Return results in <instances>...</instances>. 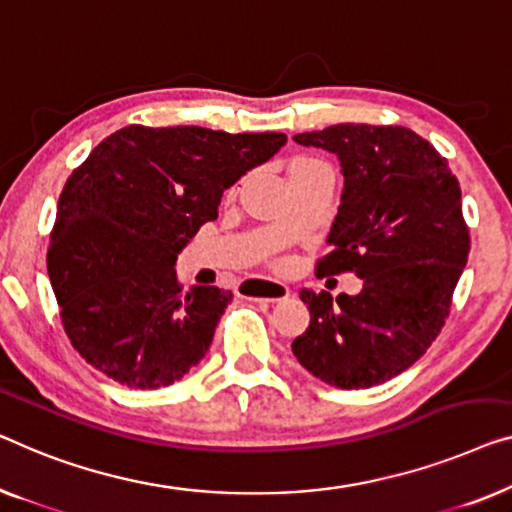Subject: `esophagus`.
Masks as SVG:
<instances>
[{
	"label": "esophagus",
	"instance_id": "34e87169",
	"mask_svg": "<svg viewBox=\"0 0 512 512\" xmlns=\"http://www.w3.org/2000/svg\"><path fill=\"white\" fill-rule=\"evenodd\" d=\"M244 298L249 300H265V302H277L291 295V288L286 284H277V281H265V279H249L240 286Z\"/></svg>",
	"mask_w": 512,
	"mask_h": 512
}]
</instances>
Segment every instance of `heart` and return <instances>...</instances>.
I'll use <instances>...</instances> for the list:
<instances>
[{"instance_id": "1", "label": "heart", "mask_w": 512, "mask_h": 512, "mask_svg": "<svg viewBox=\"0 0 512 512\" xmlns=\"http://www.w3.org/2000/svg\"><path fill=\"white\" fill-rule=\"evenodd\" d=\"M300 161H307V159H300ZM300 161H295V164H300Z\"/></svg>"}]
</instances>
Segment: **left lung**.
<instances>
[{
    "label": "left lung",
    "mask_w": 512,
    "mask_h": 512,
    "mask_svg": "<svg viewBox=\"0 0 512 512\" xmlns=\"http://www.w3.org/2000/svg\"><path fill=\"white\" fill-rule=\"evenodd\" d=\"M337 154L342 205L318 274L355 272L358 295L302 288L309 328L293 353L316 379L372 388L409 369L446 323L469 258L462 191L448 161L406 127L335 124L293 136Z\"/></svg>",
    "instance_id": "left-lung-1"
}]
</instances>
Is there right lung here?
Segmentation results:
<instances>
[{
	"label": "right lung",
	"mask_w": 512,
	"mask_h": 512,
	"mask_svg": "<svg viewBox=\"0 0 512 512\" xmlns=\"http://www.w3.org/2000/svg\"><path fill=\"white\" fill-rule=\"evenodd\" d=\"M284 133L203 127L110 133L66 180L50 233L48 277L66 337L94 369L136 390L198 365L233 300L219 286L182 291L177 254Z\"/></svg>",
	"instance_id": "add662e5"
}]
</instances>
